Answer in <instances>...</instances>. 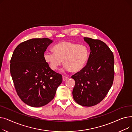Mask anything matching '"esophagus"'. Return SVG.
Segmentation results:
<instances>
[{
	"mask_svg": "<svg viewBox=\"0 0 132 132\" xmlns=\"http://www.w3.org/2000/svg\"><path fill=\"white\" fill-rule=\"evenodd\" d=\"M67 79H68V78L67 77H65V76H62V80L64 81L67 80Z\"/></svg>",
	"mask_w": 132,
	"mask_h": 132,
	"instance_id": "esophagus-1",
	"label": "esophagus"
}]
</instances>
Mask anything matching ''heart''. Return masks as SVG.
<instances>
[{"mask_svg": "<svg viewBox=\"0 0 132 132\" xmlns=\"http://www.w3.org/2000/svg\"><path fill=\"white\" fill-rule=\"evenodd\" d=\"M53 51H46L43 55L45 61L53 71L57 70L63 61L66 71L79 72L85 66L89 57L86 46L69 41L58 43L53 47Z\"/></svg>", "mask_w": 132, "mask_h": 132, "instance_id": "b5f03b06", "label": "heart"}]
</instances>
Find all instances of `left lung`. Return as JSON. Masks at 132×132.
<instances>
[{
	"instance_id": "obj_1",
	"label": "left lung",
	"mask_w": 132,
	"mask_h": 132,
	"mask_svg": "<svg viewBox=\"0 0 132 132\" xmlns=\"http://www.w3.org/2000/svg\"><path fill=\"white\" fill-rule=\"evenodd\" d=\"M90 53L86 66L73 75L74 101L80 105L92 106L101 102L112 87L114 79V56L108 45L98 39L84 37Z\"/></svg>"
}]
</instances>
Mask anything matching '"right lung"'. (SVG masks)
Returning a JSON list of instances; mask_svg holds the SVG:
<instances>
[{"instance_id": "add662e5", "label": "right lung", "mask_w": 132, "mask_h": 132, "mask_svg": "<svg viewBox=\"0 0 132 132\" xmlns=\"http://www.w3.org/2000/svg\"><path fill=\"white\" fill-rule=\"evenodd\" d=\"M53 40L32 38L20 43L10 61L11 75L19 97L28 105L43 106L51 101L62 81L50 68L44 53Z\"/></svg>"}]
</instances>
